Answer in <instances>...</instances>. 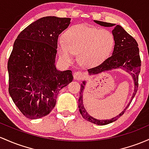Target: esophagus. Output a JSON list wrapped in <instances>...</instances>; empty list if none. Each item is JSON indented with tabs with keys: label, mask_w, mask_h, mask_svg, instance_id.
<instances>
[{
	"label": "esophagus",
	"mask_w": 149,
	"mask_h": 149,
	"mask_svg": "<svg viewBox=\"0 0 149 149\" xmlns=\"http://www.w3.org/2000/svg\"><path fill=\"white\" fill-rule=\"evenodd\" d=\"M85 73L81 71H76L73 73V77L76 80H78V81H81L83 78H85Z\"/></svg>",
	"instance_id": "34e87169"
}]
</instances>
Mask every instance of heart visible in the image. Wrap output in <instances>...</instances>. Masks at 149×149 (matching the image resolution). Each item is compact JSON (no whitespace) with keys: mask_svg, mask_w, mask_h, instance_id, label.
Here are the masks:
<instances>
[{"mask_svg":"<svg viewBox=\"0 0 149 149\" xmlns=\"http://www.w3.org/2000/svg\"><path fill=\"white\" fill-rule=\"evenodd\" d=\"M114 46V38L110 31L77 24L67 29L63 40L58 42V51L68 61L79 54V61L86 66L97 65L109 56Z\"/></svg>","mask_w":149,"mask_h":149,"instance_id":"b5f03b06","label":"heart"}]
</instances>
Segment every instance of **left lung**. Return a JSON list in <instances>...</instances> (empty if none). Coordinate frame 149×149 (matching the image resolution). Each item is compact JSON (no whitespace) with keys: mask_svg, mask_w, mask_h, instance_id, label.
<instances>
[{"mask_svg":"<svg viewBox=\"0 0 149 149\" xmlns=\"http://www.w3.org/2000/svg\"><path fill=\"white\" fill-rule=\"evenodd\" d=\"M96 23L104 26V27H112L115 25L114 24L108 23V22H101V21L95 20ZM112 35L114 38V47L112 52V55L106 58L101 63L95 66L91 67L88 69L89 73H101L104 71L113 69L117 68H123L130 72L132 75L134 81V93L132 95V99L127 107L124 109L122 113L117 115V117L110 120H98L91 117L86 112L83 103V91L84 89L83 85L81 86V92H80V97L78 100V107H79L80 113L85 120L88 122H92L97 125H105L107 124L112 123L122 116L125 113L126 109L128 108L132 102V100L135 96L136 93L138 91L139 87V74L141 71V58L139 55V49L138 47V43L133 37L121 27L120 25H117L112 30ZM85 85V82H83Z\"/></svg>","mask_w":149,"mask_h":149,"instance_id":"obj_1","label":"left lung"}]
</instances>
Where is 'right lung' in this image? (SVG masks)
Returning <instances> with one entry per match:
<instances>
[{
  "mask_svg": "<svg viewBox=\"0 0 149 149\" xmlns=\"http://www.w3.org/2000/svg\"><path fill=\"white\" fill-rule=\"evenodd\" d=\"M71 18L47 16L27 26L17 36L8 61L10 95L22 114L31 120L47 115L59 91L73 81L70 70L57 71L58 35Z\"/></svg>",
  "mask_w": 149,
  "mask_h": 149,
  "instance_id": "right-lung-1",
  "label": "right lung"
}]
</instances>
